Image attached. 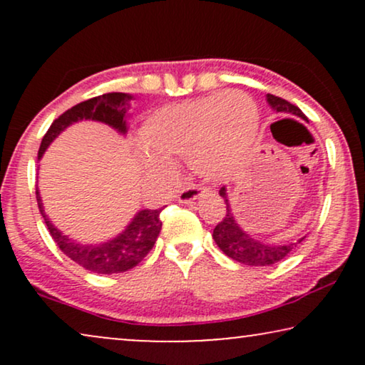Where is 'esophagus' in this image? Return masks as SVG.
<instances>
[{
  "mask_svg": "<svg viewBox=\"0 0 365 365\" xmlns=\"http://www.w3.org/2000/svg\"><path fill=\"white\" fill-rule=\"evenodd\" d=\"M202 192H206V189L202 186H197V184H191V186H186L181 192L178 194V201L181 204H189L196 201L202 196Z\"/></svg>",
  "mask_w": 365,
  "mask_h": 365,
  "instance_id": "34e87169",
  "label": "esophagus"
}]
</instances>
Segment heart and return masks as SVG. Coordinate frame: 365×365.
<instances>
[{"label":"heart","instance_id":"heart-1","mask_svg":"<svg viewBox=\"0 0 365 365\" xmlns=\"http://www.w3.org/2000/svg\"><path fill=\"white\" fill-rule=\"evenodd\" d=\"M259 109L242 91L209 96L158 109L146 119L141 156L149 166L166 168L171 156L191 158L194 171L207 179L236 174L252 153L259 134Z\"/></svg>","mask_w":365,"mask_h":365}]
</instances>
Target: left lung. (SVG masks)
<instances>
[{"label": "left lung", "instance_id": "obj_1", "mask_svg": "<svg viewBox=\"0 0 365 365\" xmlns=\"http://www.w3.org/2000/svg\"><path fill=\"white\" fill-rule=\"evenodd\" d=\"M269 106H271L276 113L292 114L307 121L304 113L297 106H294L286 99L274 96V94H267L266 96ZM219 196H222L224 202H226V214L221 222L214 227L212 239L217 244V247L226 254L227 257L234 259L236 262L246 264V266H272L284 257H287L299 244L304 241V237L297 239L296 242L287 244H276V242H266L254 239L251 234H247L244 229L239 226L236 217H234L231 202L227 197V187L222 186L219 189Z\"/></svg>", "mask_w": 365, "mask_h": 365}]
</instances>
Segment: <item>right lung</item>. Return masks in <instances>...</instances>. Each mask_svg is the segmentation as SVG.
I'll return each mask as SVG.
<instances>
[{
  "mask_svg": "<svg viewBox=\"0 0 365 365\" xmlns=\"http://www.w3.org/2000/svg\"><path fill=\"white\" fill-rule=\"evenodd\" d=\"M133 96L128 93H108L103 96H96L83 101L63 113L49 126L48 133L44 134L41 146L38 151V161L43 158L54 139L61 134L64 129L78 121H98L108 124L119 134L128 133V111L131 108ZM36 201L39 212L46 222L54 242L66 256L79 266L98 274H116L126 272L134 266H138L148 252L151 251L154 242L161 232L163 222L159 221L161 209H141L134 214L131 222L123 229L118 236L99 244H81L73 241L66 234H63L54 224L49 221L48 214L44 212L41 194L36 189Z\"/></svg>",
  "mask_w": 365,
  "mask_h": 365,
  "instance_id": "add662e5",
  "label": "right lung"
}]
</instances>
